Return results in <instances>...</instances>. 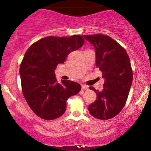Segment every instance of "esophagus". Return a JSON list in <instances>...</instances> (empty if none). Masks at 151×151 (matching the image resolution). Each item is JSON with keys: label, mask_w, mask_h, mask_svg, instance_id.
I'll list each match as a JSON object with an SVG mask.
<instances>
[{"label": "esophagus", "mask_w": 151, "mask_h": 151, "mask_svg": "<svg viewBox=\"0 0 151 151\" xmlns=\"http://www.w3.org/2000/svg\"><path fill=\"white\" fill-rule=\"evenodd\" d=\"M81 89L87 90L88 89V86H86V85H82V86H81Z\"/></svg>", "instance_id": "1"}]
</instances>
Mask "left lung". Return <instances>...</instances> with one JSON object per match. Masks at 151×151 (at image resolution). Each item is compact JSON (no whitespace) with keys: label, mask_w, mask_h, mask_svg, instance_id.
I'll use <instances>...</instances> for the list:
<instances>
[{"label":"left lung","mask_w":151,"mask_h":151,"mask_svg":"<svg viewBox=\"0 0 151 151\" xmlns=\"http://www.w3.org/2000/svg\"><path fill=\"white\" fill-rule=\"evenodd\" d=\"M82 36L94 47L96 67L105 79L102 91L89 87L96 92L97 99L89 106V111L98 119H110L124 108L132 85L129 57L122 46L106 35Z\"/></svg>","instance_id":"obj_1"}]
</instances>
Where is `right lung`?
Segmentation results:
<instances>
[{
    "mask_svg": "<svg viewBox=\"0 0 151 151\" xmlns=\"http://www.w3.org/2000/svg\"><path fill=\"white\" fill-rule=\"evenodd\" d=\"M81 35L47 37L33 43L24 55L20 67L23 96L36 115L45 120L61 116L67 99L76 95L81 85L70 80L58 83L55 70L72 52L81 47Z\"/></svg>",
    "mask_w": 151,
    "mask_h": 151,
    "instance_id": "obj_1",
    "label": "right lung"
}]
</instances>
